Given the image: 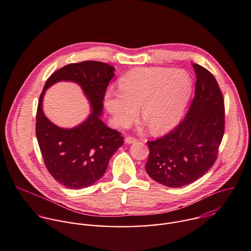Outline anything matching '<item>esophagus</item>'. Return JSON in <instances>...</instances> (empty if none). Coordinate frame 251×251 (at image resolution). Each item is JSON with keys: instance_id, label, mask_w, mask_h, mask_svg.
<instances>
[{"instance_id": "34e87169", "label": "esophagus", "mask_w": 251, "mask_h": 251, "mask_svg": "<svg viewBox=\"0 0 251 251\" xmlns=\"http://www.w3.org/2000/svg\"><path fill=\"white\" fill-rule=\"evenodd\" d=\"M136 142H137L136 138H133V137L125 138V143H126V144H134V143H136Z\"/></svg>"}]
</instances>
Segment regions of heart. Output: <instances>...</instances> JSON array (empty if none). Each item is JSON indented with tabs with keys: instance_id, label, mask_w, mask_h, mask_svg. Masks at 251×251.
Returning a JSON list of instances; mask_svg holds the SVG:
<instances>
[{
	"instance_id": "obj_1",
	"label": "heart",
	"mask_w": 251,
	"mask_h": 251,
	"mask_svg": "<svg viewBox=\"0 0 251 251\" xmlns=\"http://www.w3.org/2000/svg\"><path fill=\"white\" fill-rule=\"evenodd\" d=\"M193 91V81L184 70L141 67L119 80V92H107L104 105L118 127L137 115L152 134L169 132L181 121Z\"/></svg>"
}]
</instances>
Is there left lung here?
Instances as JSON below:
<instances>
[{
  "label": "left lung",
  "instance_id": "8db88e82",
  "mask_svg": "<svg viewBox=\"0 0 251 251\" xmlns=\"http://www.w3.org/2000/svg\"><path fill=\"white\" fill-rule=\"evenodd\" d=\"M197 82L195 97L184 121L155 141L146 172L157 183L181 188L197 181L214 164L225 132V102L214 76L193 63Z\"/></svg>",
  "mask_w": 251,
  "mask_h": 251
}]
</instances>
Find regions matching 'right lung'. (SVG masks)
I'll list each match as a JSON object with an SVG mask.
<instances>
[{
    "mask_svg": "<svg viewBox=\"0 0 251 251\" xmlns=\"http://www.w3.org/2000/svg\"><path fill=\"white\" fill-rule=\"evenodd\" d=\"M114 70L108 63L93 60L67 64L49 77L40 96L35 122L39 146L50 174L66 188L80 190L95 184L123 145L120 133L101 120L102 101ZM60 81L79 85L91 104V114L73 128L55 126L42 110L45 91Z\"/></svg>",
    "mask_w": 251,
    "mask_h": 251,
    "instance_id": "1",
    "label": "right lung"
}]
</instances>
